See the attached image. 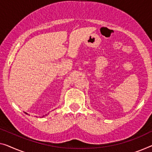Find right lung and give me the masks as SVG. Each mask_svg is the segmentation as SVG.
<instances>
[{
	"label": "right lung",
	"instance_id": "right-lung-1",
	"mask_svg": "<svg viewBox=\"0 0 152 152\" xmlns=\"http://www.w3.org/2000/svg\"><path fill=\"white\" fill-rule=\"evenodd\" d=\"M26 113V114H27V113ZM43 117H44V116H43Z\"/></svg>",
	"mask_w": 152,
	"mask_h": 152
}]
</instances>
